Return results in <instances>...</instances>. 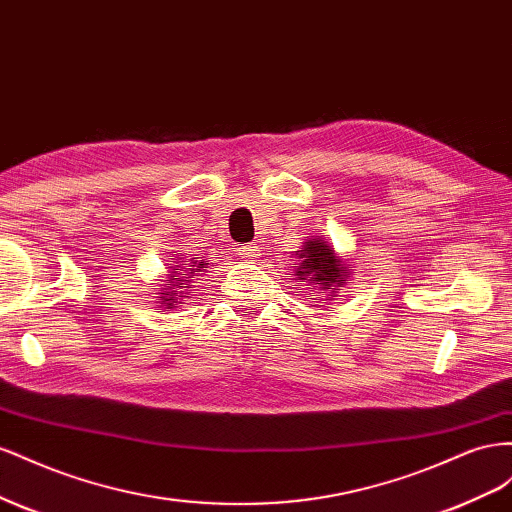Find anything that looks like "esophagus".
I'll return each instance as SVG.
<instances>
[{
    "label": "esophagus",
    "instance_id": "obj_1",
    "mask_svg": "<svg viewBox=\"0 0 512 512\" xmlns=\"http://www.w3.org/2000/svg\"><path fill=\"white\" fill-rule=\"evenodd\" d=\"M240 255H242V259H246V261H255V257H259V246H255V244H244V246H240Z\"/></svg>",
    "mask_w": 512,
    "mask_h": 512
}]
</instances>
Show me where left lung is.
Masks as SVG:
<instances>
[{"label":"left lung","instance_id":"left-lung-1","mask_svg":"<svg viewBox=\"0 0 512 512\" xmlns=\"http://www.w3.org/2000/svg\"><path fill=\"white\" fill-rule=\"evenodd\" d=\"M298 261L294 264L296 276L309 283L315 294L330 296L334 300L337 291L347 281V266L332 251V246L321 238H311L302 244V251H296Z\"/></svg>","mask_w":512,"mask_h":512}]
</instances>
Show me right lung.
I'll return each instance as SVG.
<instances>
[{
	"mask_svg": "<svg viewBox=\"0 0 512 512\" xmlns=\"http://www.w3.org/2000/svg\"><path fill=\"white\" fill-rule=\"evenodd\" d=\"M178 266H173V274L169 276V285L165 287L163 294L158 296L160 304L165 309H173L175 304H184V300H188L193 296V287L191 283H195V279L199 276V272H203V268H208V264L199 257H193L191 264H182V261H175Z\"/></svg>",
	"mask_w": 512,
	"mask_h": 512,
	"instance_id": "obj_1",
	"label": "right lung"
}]
</instances>
